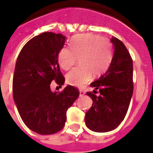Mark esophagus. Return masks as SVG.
I'll return each mask as SVG.
<instances>
[{
    "label": "esophagus",
    "instance_id": "esophagus-1",
    "mask_svg": "<svg viewBox=\"0 0 153 153\" xmlns=\"http://www.w3.org/2000/svg\"><path fill=\"white\" fill-rule=\"evenodd\" d=\"M85 91L83 90H79V97H83V96L85 95Z\"/></svg>",
    "mask_w": 153,
    "mask_h": 153
}]
</instances>
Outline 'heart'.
Instances as JSON below:
<instances>
[{
	"instance_id": "heart-1",
	"label": "heart",
	"mask_w": 153,
	"mask_h": 153,
	"mask_svg": "<svg viewBox=\"0 0 153 153\" xmlns=\"http://www.w3.org/2000/svg\"><path fill=\"white\" fill-rule=\"evenodd\" d=\"M113 57L111 43L98 35L86 33L75 36L70 42V48L63 47L58 54V62L65 70H70L77 62L79 67L74 69L67 75L70 85L83 87L95 76L103 74Z\"/></svg>"
}]
</instances>
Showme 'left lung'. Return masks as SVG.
Instances as JSON below:
<instances>
[{"label":"left lung","mask_w":153,"mask_h":153,"mask_svg":"<svg viewBox=\"0 0 153 153\" xmlns=\"http://www.w3.org/2000/svg\"><path fill=\"white\" fill-rule=\"evenodd\" d=\"M114 53L106 72L90 84L95 89L86 94L93 100V105L86 112V126L97 132H106L116 129L124 120L132 93V60L121 40H110ZM99 92L100 95L95 94Z\"/></svg>","instance_id":"8db88e82"}]
</instances>
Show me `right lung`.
Listing matches in <instances>:
<instances>
[{
	"mask_svg": "<svg viewBox=\"0 0 153 153\" xmlns=\"http://www.w3.org/2000/svg\"><path fill=\"white\" fill-rule=\"evenodd\" d=\"M61 33L44 32L27 43L18 55L13 78V100L19 114L30 130L41 135L63 129L67 109L79 97L73 86L52 92L53 80L63 85L58 54L65 44Z\"/></svg>",
	"mask_w": 153,
	"mask_h": 153,
	"instance_id": "1",
	"label": "right lung"
}]
</instances>
